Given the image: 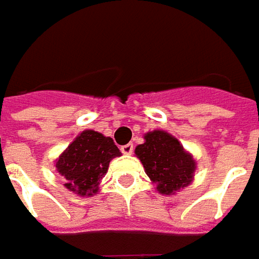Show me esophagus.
Wrapping results in <instances>:
<instances>
[{
  "label": "esophagus",
  "instance_id": "34e87169",
  "mask_svg": "<svg viewBox=\"0 0 259 259\" xmlns=\"http://www.w3.org/2000/svg\"><path fill=\"white\" fill-rule=\"evenodd\" d=\"M120 150L121 153H124V155H132V153H133V145H132V143H127V145L121 146Z\"/></svg>",
  "mask_w": 259,
  "mask_h": 259
}]
</instances>
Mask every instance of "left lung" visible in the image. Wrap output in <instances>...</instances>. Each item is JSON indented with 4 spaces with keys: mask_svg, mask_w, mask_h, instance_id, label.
Returning <instances> with one entry per match:
<instances>
[{
    "mask_svg": "<svg viewBox=\"0 0 259 259\" xmlns=\"http://www.w3.org/2000/svg\"><path fill=\"white\" fill-rule=\"evenodd\" d=\"M143 139L135 155L159 193L175 195L193 182L196 160L178 139L159 129L145 133Z\"/></svg>",
    "mask_w": 259,
    "mask_h": 259,
    "instance_id": "1",
    "label": "left lung"
}]
</instances>
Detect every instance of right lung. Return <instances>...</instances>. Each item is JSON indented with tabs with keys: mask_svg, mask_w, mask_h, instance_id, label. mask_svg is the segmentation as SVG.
Masks as SVG:
<instances>
[{
	"mask_svg": "<svg viewBox=\"0 0 259 259\" xmlns=\"http://www.w3.org/2000/svg\"><path fill=\"white\" fill-rule=\"evenodd\" d=\"M121 156L112 138L96 130L87 129L61 152L56 159V170L63 176V185L77 196H94L107 174L109 163Z\"/></svg>",
	"mask_w": 259,
	"mask_h": 259,
	"instance_id": "obj_1",
	"label": "right lung"
}]
</instances>
